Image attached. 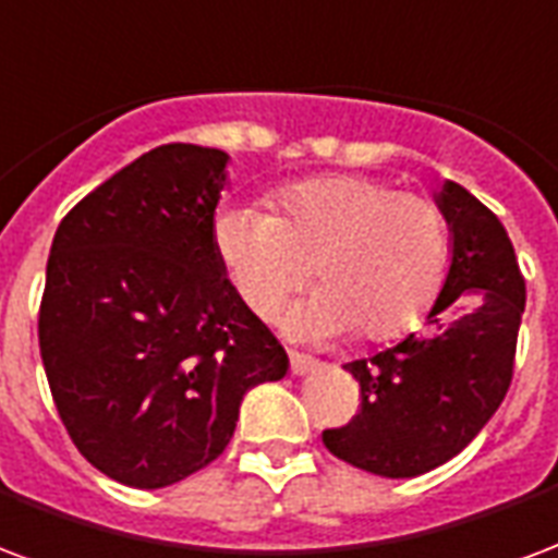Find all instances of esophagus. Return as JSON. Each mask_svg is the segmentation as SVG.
<instances>
[{
    "label": "esophagus",
    "instance_id": "esophagus-1",
    "mask_svg": "<svg viewBox=\"0 0 558 558\" xmlns=\"http://www.w3.org/2000/svg\"><path fill=\"white\" fill-rule=\"evenodd\" d=\"M316 366H319V361H313V357H307V354L290 352V369H292V375H307V373H313Z\"/></svg>",
    "mask_w": 558,
    "mask_h": 558
}]
</instances>
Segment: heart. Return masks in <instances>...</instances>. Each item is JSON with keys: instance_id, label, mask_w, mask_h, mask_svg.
<instances>
[{"instance_id": "obj_1", "label": "heart", "mask_w": 558, "mask_h": 558, "mask_svg": "<svg viewBox=\"0 0 558 558\" xmlns=\"http://www.w3.org/2000/svg\"><path fill=\"white\" fill-rule=\"evenodd\" d=\"M213 239L233 290L259 319H275L313 266L322 290L290 316L295 337L361 328L369 340H393L428 311L449 257L447 218L428 197L354 174L287 185L278 216L257 204L227 206Z\"/></svg>"}]
</instances>
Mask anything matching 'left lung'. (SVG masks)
<instances>
[{
    "mask_svg": "<svg viewBox=\"0 0 558 558\" xmlns=\"http://www.w3.org/2000/svg\"><path fill=\"white\" fill-rule=\"evenodd\" d=\"M449 225V268L426 331L345 363L361 384V414L322 432L345 464L384 478L447 464L506 399L526 283L514 247L488 206L444 180L435 195Z\"/></svg>",
    "mask_w": 558,
    "mask_h": 558,
    "instance_id": "1",
    "label": "left lung"
}]
</instances>
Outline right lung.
<instances>
[{"label":"right lung","instance_id":"obj_1","mask_svg":"<svg viewBox=\"0 0 558 558\" xmlns=\"http://www.w3.org/2000/svg\"><path fill=\"white\" fill-rule=\"evenodd\" d=\"M230 156L162 144L97 185L56 230L37 340L68 435L130 488L216 461L251 387L290 357L218 259Z\"/></svg>","mask_w":558,"mask_h":558}]
</instances>
